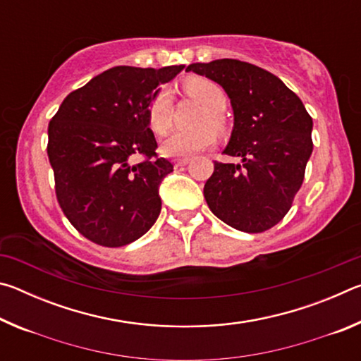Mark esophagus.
<instances>
[{"mask_svg":"<svg viewBox=\"0 0 361 361\" xmlns=\"http://www.w3.org/2000/svg\"><path fill=\"white\" fill-rule=\"evenodd\" d=\"M189 162H191V159H189V157L176 159V161H175V167H185V166H188Z\"/></svg>","mask_w":361,"mask_h":361,"instance_id":"esophagus-1","label":"esophagus"}]
</instances>
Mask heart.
<instances>
[{
    "mask_svg": "<svg viewBox=\"0 0 361 361\" xmlns=\"http://www.w3.org/2000/svg\"><path fill=\"white\" fill-rule=\"evenodd\" d=\"M188 94L195 97L200 103L209 108L202 118V126L194 130H173L161 143L162 154L167 157H186L195 152L207 149L216 138L212 126H219L223 109L226 108V94L216 82L205 78H191L185 82ZM170 109H172V94L167 87L159 90L152 97L148 106V121L152 132L166 133L170 124Z\"/></svg>",
    "mask_w": 361,
    "mask_h": 361,
    "instance_id": "b5f03b06",
    "label": "heart"
}]
</instances>
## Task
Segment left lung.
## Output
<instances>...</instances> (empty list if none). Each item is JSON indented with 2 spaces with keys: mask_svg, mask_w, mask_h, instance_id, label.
<instances>
[{
  "mask_svg": "<svg viewBox=\"0 0 361 361\" xmlns=\"http://www.w3.org/2000/svg\"><path fill=\"white\" fill-rule=\"evenodd\" d=\"M186 71L221 85L234 114L223 152L239 164L215 162L204 195L213 215L243 232L271 229L288 213L312 154V118L282 79L234 59L192 63Z\"/></svg>",
  "mask_w": 361,
  "mask_h": 361,
  "instance_id": "8db88e82",
  "label": "left lung"
}]
</instances>
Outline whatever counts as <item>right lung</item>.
Masks as SVG:
<instances>
[{
	"mask_svg": "<svg viewBox=\"0 0 361 361\" xmlns=\"http://www.w3.org/2000/svg\"><path fill=\"white\" fill-rule=\"evenodd\" d=\"M185 65L114 66L71 92L49 122L47 156L70 223L103 247H122L151 229L161 213L159 186L173 172L156 156L148 106ZM149 157L133 164V155Z\"/></svg>",
	"mask_w": 361,
	"mask_h": 361,
	"instance_id": "obj_1",
	"label": "right lung"
}]
</instances>
